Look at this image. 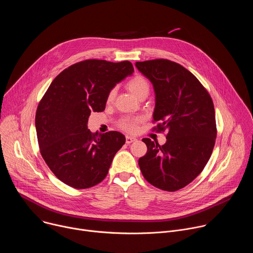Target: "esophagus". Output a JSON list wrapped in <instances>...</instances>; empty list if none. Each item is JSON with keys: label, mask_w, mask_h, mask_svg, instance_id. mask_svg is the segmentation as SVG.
Wrapping results in <instances>:
<instances>
[{"label": "esophagus", "mask_w": 253, "mask_h": 253, "mask_svg": "<svg viewBox=\"0 0 253 253\" xmlns=\"http://www.w3.org/2000/svg\"><path fill=\"white\" fill-rule=\"evenodd\" d=\"M134 141H136L135 137H133V136H126V143L127 144H130V143H132Z\"/></svg>", "instance_id": "1"}]
</instances>
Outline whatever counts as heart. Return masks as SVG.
Returning a JSON list of instances; mask_svg holds the SVG:
<instances>
[{"instance_id":"obj_1","label":"heart","mask_w":253,"mask_h":253,"mask_svg":"<svg viewBox=\"0 0 253 253\" xmlns=\"http://www.w3.org/2000/svg\"><path fill=\"white\" fill-rule=\"evenodd\" d=\"M128 90L137 98L142 94H148L150 85L148 81L144 78L143 76L136 75L132 79H130L127 83ZM114 97V90H112L109 95H108V101H111ZM141 122V118L139 117H133V116H127L123 118L120 122V127L124 129L127 132H135L138 128V124Z\"/></svg>"}]
</instances>
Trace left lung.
I'll return each instance as SVG.
<instances>
[{
  "instance_id": "obj_1",
  "label": "left lung",
  "mask_w": 253,
  "mask_h": 253,
  "mask_svg": "<svg viewBox=\"0 0 253 253\" xmlns=\"http://www.w3.org/2000/svg\"><path fill=\"white\" fill-rule=\"evenodd\" d=\"M137 69L153 85L154 121L166 131L160 146L149 138L147 153L139 158L140 170L153 186L176 191L185 187L207 164L216 138L212 99L198 79L175 62L156 59L136 62Z\"/></svg>"
}]
</instances>
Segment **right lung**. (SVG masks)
Returning a JSON list of instances; mask_svg holds the SVG:
<instances>
[{"label": "right lung", "mask_w": 253, "mask_h": 253, "mask_svg": "<svg viewBox=\"0 0 253 253\" xmlns=\"http://www.w3.org/2000/svg\"><path fill=\"white\" fill-rule=\"evenodd\" d=\"M133 72L129 61L85 60L62 71L49 86L36 112V131L42 157L65 184L85 189L107 176L125 136L92 134L88 118L105 110L111 90Z\"/></svg>", "instance_id": "1"}]
</instances>
